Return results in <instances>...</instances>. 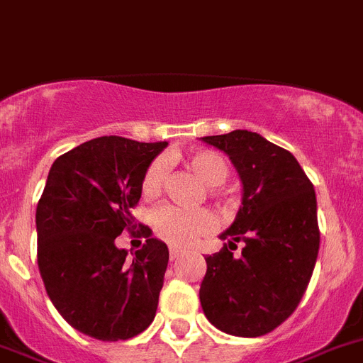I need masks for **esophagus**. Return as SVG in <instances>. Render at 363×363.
Instances as JSON below:
<instances>
[{
  "label": "esophagus",
  "instance_id": "obj_1",
  "mask_svg": "<svg viewBox=\"0 0 363 363\" xmlns=\"http://www.w3.org/2000/svg\"><path fill=\"white\" fill-rule=\"evenodd\" d=\"M181 254H182L181 248H175V247L169 248V257H172V261H173V259H177V257L181 256Z\"/></svg>",
  "mask_w": 363,
  "mask_h": 363
}]
</instances>
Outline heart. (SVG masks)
Instances as JSON below:
<instances>
[{
    "mask_svg": "<svg viewBox=\"0 0 363 363\" xmlns=\"http://www.w3.org/2000/svg\"><path fill=\"white\" fill-rule=\"evenodd\" d=\"M191 172L206 186H219L228 179V164L225 157L212 150L194 151L188 157ZM168 177V162L159 157L150 164L143 177V194L155 197L164 188ZM216 217L208 210H182V208L166 206L157 208L153 213V230L160 239L173 247H190L201 235L210 234L216 228Z\"/></svg>",
    "mask_w": 363,
    "mask_h": 363,
    "instance_id": "1",
    "label": "heart"
}]
</instances>
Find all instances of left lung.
Instances as JSON below:
<instances>
[{
  "mask_svg": "<svg viewBox=\"0 0 363 363\" xmlns=\"http://www.w3.org/2000/svg\"><path fill=\"white\" fill-rule=\"evenodd\" d=\"M225 151L242 184L225 247L206 259L204 316L226 334L256 338L281 325L303 298L320 250L316 194L291 151L235 129L203 137ZM238 242L245 247L234 255Z\"/></svg>",
  "mask_w": 363,
  "mask_h": 363,
  "instance_id": "1",
  "label": "left lung"
}]
</instances>
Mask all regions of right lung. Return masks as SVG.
<instances>
[{
  "label": "right lung",
  "instance_id": "add662e5",
  "mask_svg": "<svg viewBox=\"0 0 363 363\" xmlns=\"http://www.w3.org/2000/svg\"><path fill=\"white\" fill-rule=\"evenodd\" d=\"M168 143L99 137L52 162L36 208L38 269L69 325L102 342L133 338L150 327L168 267V247L131 216L143 177ZM146 237L131 257L114 239Z\"/></svg>",
  "mask_w": 363,
  "mask_h": 363
}]
</instances>
